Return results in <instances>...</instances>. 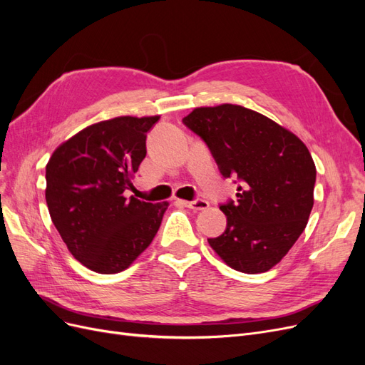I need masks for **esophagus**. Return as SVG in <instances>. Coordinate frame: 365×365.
I'll use <instances>...</instances> for the list:
<instances>
[{
	"label": "esophagus",
	"mask_w": 365,
	"mask_h": 365,
	"mask_svg": "<svg viewBox=\"0 0 365 365\" xmlns=\"http://www.w3.org/2000/svg\"><path fill=\"white\" fill-rule=\"evenodd\" d=\"M176 202L187 207V208H192V210H195V212H201V210H207L208 205H210L204 200H196V201H181V200H178Z\"/></svg>",
	"instance_id": "obj_1"
}]
</instances>
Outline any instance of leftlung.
<instances>
[{
  "instance_id": "left-lung-1",
  "label": "left lung",
  "mask_w": 365,
  "mask_h": 365,
  "mask_svg": "<svg viewBox=\"0 0 365 365\" xmlns=\"http://www.w3.org/2000/svg\"><path fill=\"white\" fill-rule=\"evenodd\" d=\"M182 121L207 143L225 178L244 181L236 204L220 205L227 228L210 247L236 271H269L307 225L317 176L311 152L289 129L240 105L195 108Z\"/></svg>"
}]
</instances>
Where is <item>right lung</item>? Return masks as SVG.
Segmentation results:
<instances>
[{
    "label": "right lung",
    "instance_id": "right-lung-1",
    "mask_svg": "<svg viewBox=\"0 0 365 365\" xmlns=\"http://www.w3.org/2000/svg\"><path fill=\"white\" fill-rule=\"evenodd\" d=\"M160 115H121L86 126L53 152L46 200L73 257L98 274L129 268L155 237L169 202L126 197Z\"/></svg>",
    "mask_w": 365,
    "mask_h": 365
}]
</instances>
